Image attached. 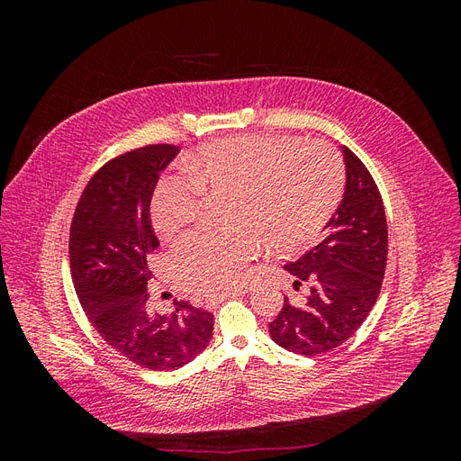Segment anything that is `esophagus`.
I'll list each match as a JSON object with an SVG mask.
<instances>
[{
    "instance_id": "1",
    "label": "esophagus",
    "mask_w": 461,
    "mask_h": 461,
    "mask_svg": "<svg viewBox=\"0 0 461 461\" xmlns=\"http://www.w3.org/2000/svg\"><path fill=\"white\" fill-rule=\"evenodd\" d=\"M234 294H242V292H232V294H219V296H212V298H207V308H215V305H219V303H222V302H227V300H230V298H234Z\"/></svg>"
}]
</instances>
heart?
I'll use <instances>...</instances> for the list:
<instances>
[{
    "label": "heart",
    "mask_w": 461,
    "mask_h": 461,
    "mask_svg": "<svg viewBox=\"0 0 461 461\" xmlns=\"http://www.w3.org/2000/svg\"><path fill=\"white\" fill-rule=\"evenodd\" d=\"M188 176H169L151 198V222L175 242L194 227L202 194L229 202L227 234H196L173 254V273L188 292L219 294L240 283L259 249L288 252L308 242L337 209L344 169L327 142L239 136L205 144L185 161Z\"/></svg>",
    "instance_id": "obj_1"
}]
</instances>
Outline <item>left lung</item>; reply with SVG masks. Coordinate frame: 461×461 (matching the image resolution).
Instances as JSON below:
<instances>
[{
  "mask_svg": "<svg viewBox=\"0 0 461 461\" xmlns=\"http://www.w3.org/2000/svg\"><path fill=\"white\" fill-rule=\"evenodd\" d=\"M344 196L325 225V239L290 263L294 286L308 283L302 303L285 298L269 323L271 339L288 352L317 356L346 342L364 323L379 298L386 267L388 232L379 188L346 146Z\"/></svg>",
  "mask_w": 461,
  "mask_h": 461,
  "instance_id": "left-lung-1",
  "label": "left lung"
}]
</instances>
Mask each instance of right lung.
<instances>
[{"mask_svg":"<svg viewBox=\"0 0 461 461\" xmlns=\"http://www.w3.org/2000/svg\"><path fill=\"white\" fill-rule=\"evenodd\" d=\"M178 151L156 144L105 163L82 192L68 239L75 290L90 323L121 356L151 371L190 364L213 337V313L185 300L159 313L148 294V256L159 246L149 203Z\"/></svg>","mask_w":461,"mask_h":461,"instance_id":"right-lung-1","label":"right lung"}]
</instances>
